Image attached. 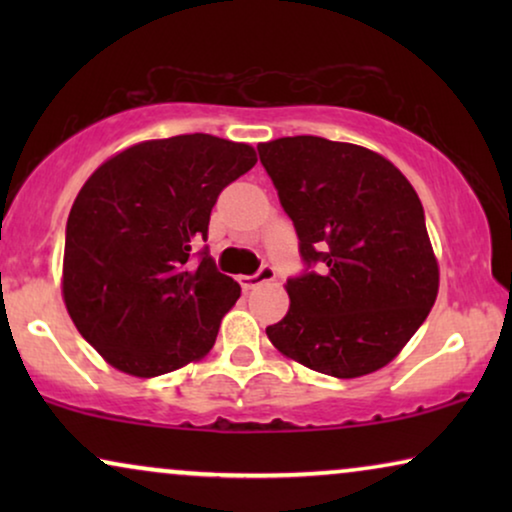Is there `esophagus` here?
<instances>
[{
    "instance_id": "obj_1",
    "label": "esophagus",
    "mask_w": 512,
    "mask_h": 512,
    "mask_svg": "<svg viewBox=\"0 0 512 512\" xmlns=\"http://www.w3.org/2000/svg\"><path fill=\"white\" fill-rule=\"evenodd\" d=\"M272 279H275V268L268 263H263L261 268L254 272V275H242L240 284L244 286V289H254V286L263 284V282H272Z\"/></svg>"
}]
</instances>
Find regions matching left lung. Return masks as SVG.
<instances>
[{"mask_svg":"<svg viewBox=\"0 0 512 512\" xmlns=\"http://www.w3.org/2000/svg\"><path fill=\"white\" fill-rule=\"evenodd\" d=\"M293 221L303 272L291 305L265 328L289 359L361 377L401 352L438 296V263L410 181L363 146L300 135L258 144Z\"/></svg>","mask_w":512,"mask_h":512,"instance_id":"obj_1","label":"left lung"}]
</instances>
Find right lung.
Instances as JSON below:
<instances>
[{"label":"right lung","instance_id":"1","mask_svg":"<svg viewBox=\"0 0 512 512\" xmlns=\"http://www.w3.org/2000/svg\"><path fill=\"white\" fill-rule=\"evenodd\" d=\"M254 165L249 144L195 132L130 146L83 184L67 219L62 296L111 366L156 377L212 349L242 289L202 242L219 193Z\"/></svg>","mask_w":512,"mask_h":512}]
</instances>
